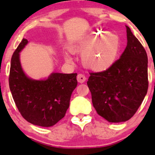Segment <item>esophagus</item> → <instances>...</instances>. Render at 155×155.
<instances>
[{
	"label": "esophagus",
	"instance_id": "obj_1",
	"mask_svg": "<svg viewBox=\"0 0 155 155\" xmlns=\"http://www.w3.org/2000/svg\"><path fill=\"white\" fill-rule=\"evenodd\" d=\"M77 81H78V82H79V83H84L85 81H86V76H85L82 74H78Z\"/></svg>",
	"mask_w": 155,
	"mask_h": 155
}]
</instances>
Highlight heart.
I'll use <instances>...</instances> for the list:
<instances>
[{"label": "heart", "mask_w": 155, "mask_h": 155, "mask_svg": "<svg viewBox=\"0 0 155 155\" xmlns=\"http://www.w3.org/2000/svg\"><path fill=\"white\" fill-rule=\"evenodd\" d=\"M92 43L95 45L92 48L76 44L71 49L73 52H81L83 65L95 71L107 70L115 63L121 49L120 38L114 33L96 31L90 35ZM66 60L71 59L66 56Z\"/></svg>", "instance_id": "1"}]
</instances>
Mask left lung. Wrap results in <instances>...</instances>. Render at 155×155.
<instances>
[{
	"instance_id": "8db88e82",
	"label": "left lung",
	"mask_w": 155,
	"mask_h": 155,
	"mask_svg": "<svg viewBox=\"0 0 155 155\" xmlns=\"http://www.w3.org/2000/svg\"><path fill=\"white\" fill-rule=\"evenodd\" d=\"M127 28V47L107 70L90 73L87 85L94 108L110 122H125L136 114L148 90V58Z\"/></svg>"
}]
</instances>
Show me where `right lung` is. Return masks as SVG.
I'll return each instance as SVG.
<instances>
[{
	"label": "right lung",
	"instance_id": "right-lung-1",
	"mask_svg": "<svg viewBox=\"0 0 155 155\" xmlns=\"http://www.w3.org/2000/svg\"><path fill=\"white\" fill-rule=\"evenodd\" d=\"M23 38L14 52L9 72L10 90L23 118L41 127H51L65 117L71 96L77 86V74L53 73L46 80L27 77L19 62V52L28 44Z\"/></svg>",
	"mask_w": 155,
	"mask_h": 155
}]
</instances>
